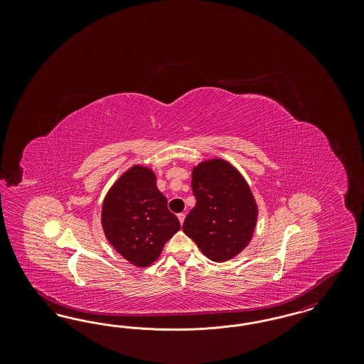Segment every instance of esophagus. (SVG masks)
Masks as SVG:
<instances>
[{
    "label": "esophagus",
    "instance_id": "obj_1",
    "mask_svg": "<svg viewBox=\"0 0 364 364\" xmlns=\"http://www.w3.org/2000/svg\"><path fill=\"white\" fill-rule=\"evenodd\" d=\"M177 218H178L180 224L183 225V223H184V220H186V214H184V213H181V214H178V215H177Z\"/></svg>",
    "mask_w": 364,
    "mask_h": 364
}]
</instances>
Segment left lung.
Wrapping results in <instances>:
<instances>
[{
	"label": "left lung",
	"mask_w": 364,
	"mask_h": 364,
	"mask_svg": "<svg viewBox=\"0 0 364 364\" xmlns=\"http://www.w3.org/2000/svg\"><path fill=\"white\" fill-rule=\"evenodd\" d=\"M196 205L183 230L203 255L226 262L239 255L252 240L258 205L242 174L223 158H210L192 166Z\"/></svg>",
	"instance_id": "1"
}]
</instances>
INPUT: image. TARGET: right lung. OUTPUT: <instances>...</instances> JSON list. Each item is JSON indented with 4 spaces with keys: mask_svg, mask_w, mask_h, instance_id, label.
Returning <instances> with one entry per match:
<instances>
[{
    "mask_svg": "<svg viewBox=\"0 0 364 364\" xmlns=\"http://www.w3.org/2000/svg\"><path fill=\"white\" fill-rule=\"evenodd\" d=\"M101 224L110 245L138 267L153 264L164 245L180 229L177 217L156 187L154 171L132 165L105 196Z\"/></svg>",
    "mask_w": 364,
    "mask_h": 364,
    "instance_id": "add662e5",
    "label": "right lung"
}]
</instances>
